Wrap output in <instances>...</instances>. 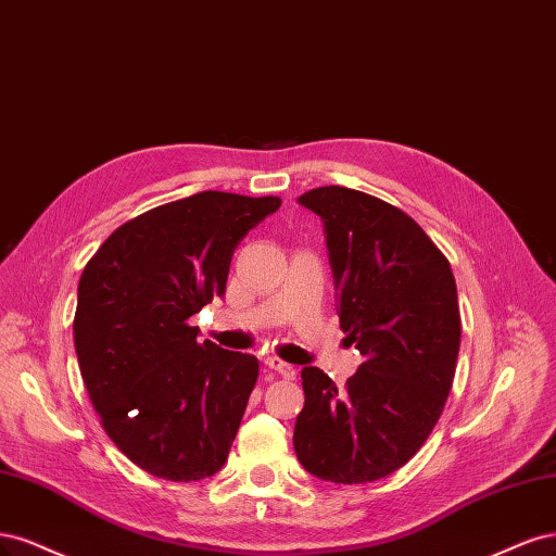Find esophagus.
Returning <instances> with one entry per match:
<instances>
[{
  "mask_svg": "<svg viewBox=\"0 0 556 556\" xmlns=\"http://www.w3.org/2000/svg\"><path fill=\"white\" fill-rule=\"evenodd\" d=\"M265 367H270L273 371H277V374H281L283 376V379H295V367L293 365H289V363H283L281 361V357H277V355H267L265 357Z\"/></svg>",
  "mask_w": 556,
  "mask_h": 556,
  "instance_id": "obj_1",
  "label": "esophagus"
}]
</instances>
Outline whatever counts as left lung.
Returning <instances> with one entry per match:
<instances>
[{"label": "left lung", "mask_w": 556, "mask_h": 556, "mask_svg": "<svg viewBox=\"0 0 556 556\" xmlns=\"http://www.w3.org/2000/svg\"><path fill=\"white\" fill-rule=\"evenodd\" d=\"M298 203L324 219L339 328L365 361L342 390L324 369H302L295 455L320 480L361 485L402 469L443 414L462 337L457 286L400 207L346 187Z\"/></svg>", "instance_id": "obj_1"}]
</instances>
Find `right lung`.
Returning a JSON list of instances; mask_svg holds the SVG:
<instances>
[{"instance_id":"right-lung-1","label":"right lung","mask_w":556,"mask_h":556,"mask_svg":"<svg viewBox=\"0 0 556 556\" xmlns=\"http://www.w3.org/2000/svg\"><path fill=\"white\" fill-rule=\"evenodd\" d=\"M277 195L201 191L113 230L78 283L74 342L101 427L136 467L173 482L217 473L258 361L199 342L189 324L226 291L240 240Z\"/></svg>"}]
</instances>
